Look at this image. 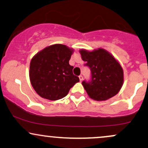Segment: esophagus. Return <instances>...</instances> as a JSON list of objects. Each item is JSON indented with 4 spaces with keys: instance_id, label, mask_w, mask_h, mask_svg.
Returning <instances> with one entry per match:
<instances>
[{
    "instance_id": "obj_1",
    "label": "esophagus",
    "mask_w": 148,
    "mask_h": 148,
    "mask_svg": "<svg viewBox=\"0 0 148 148\" xmlns=\"http://www.w3.org/2000/svg\"><path fill=\"white\" fill-rule=\"evenodd\" d=\"M79 77L80 81H81H81H83V79H84V77H83V76H81V75H80V76H79Z\"/></svg>"
}]
</instances>
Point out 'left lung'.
Listing matches in <instances>:
<instances>
[{
	"label": "left lung",
	"mask_w": 148,
	"mask_h": 148,
	"mask_svg": "<svg viewBox=\"0 0 148 148\" xmlns=\"http://www.w3.org/2000/svg\"><path fill=\"white\" fill-rule=\"evenodd\" d=\"M81 58L91 71V80L82 85L91 99L104 101L118 93L124 81L123 69L113 56L105 49L80 51Z\"/></svg>",
	"instance_id": "8db88e82"
}]
</instances>
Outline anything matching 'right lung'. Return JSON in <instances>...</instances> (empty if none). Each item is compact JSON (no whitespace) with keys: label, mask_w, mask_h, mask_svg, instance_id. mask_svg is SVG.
<instances>
[{"label":"right lung","mask_w":148,"mask_h":148,"mask_svg":"<svg viewBox=\"0 0 148 148\" xmlns=\"http://www.w3.org/2000/svg\"><path fill=\"white\" fill-rule=\"evenodd\" d=\"M73 49L53 45L40 51L32 58L29 76L34 90L42 97L55 101L68 94L79 78L69 64Z\"/></svg>","instance_id":"add662e5"}]
</instances>
